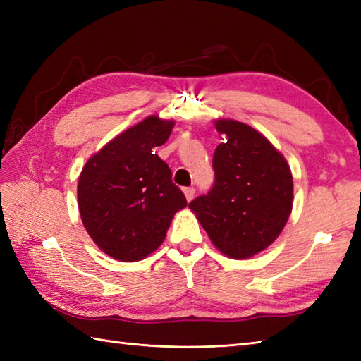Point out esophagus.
Instances as JSON below:
<instances>
[{"label": "esophagus", "mask_w": 361, "mask_h": 361, "mask_svg": "<svg viewBox=\"0 0 361 361\" xmlns=\"http://www.w3.org/2000/svg\"><path fill=\"white\" fill-rule=\"evenodd\" d=\"M183 192H185L186 200L190 202L194 198V195H195V189L194 188H185V189H183Z\"/></svg>", "instance_id": "esophagus-1"}]
</instances>
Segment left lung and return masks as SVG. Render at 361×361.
<instances>
[{
    "label": "left lung",
    "instance_id": "obj_1",
    "mask_svg": "<svg viewBox=\"0 0 361 361\" xmlns=\"http://www.w3.org/2000/svg\"><path fill=\"white\" fill-rule=\"evenodd\" d=\"M224 142L212 167L208 195L189 203L211 242L231 259H248L278 239L293 208V176L282 153L257 132L234 119L214 121Z\"/></svg>",
    "mask_w": 361,
    "mask_h": 361
}]
</instances>
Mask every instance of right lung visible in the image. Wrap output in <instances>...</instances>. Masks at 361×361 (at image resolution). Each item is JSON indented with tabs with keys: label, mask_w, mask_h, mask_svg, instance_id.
Returning <instances> with one entry per match:
<instances>
[{
	"label": "right lung",
	"mask_w": 361,
	"mask_h": 361,
	"mask_svg": "<svg viewBox=\"0 0 361 361\" xmlns=\"http://www.w3.org/2000/svg\"><path fill=\"white\" fill-rule=\"evenodd\" d=\"M175 122L152 114L91 155L78 183L82 224L106 256L136 262L161 247L173 216L188 202L153 149Z\"/></svg>",
	"instance_id": "right-lung-1"
}]
</instances>
